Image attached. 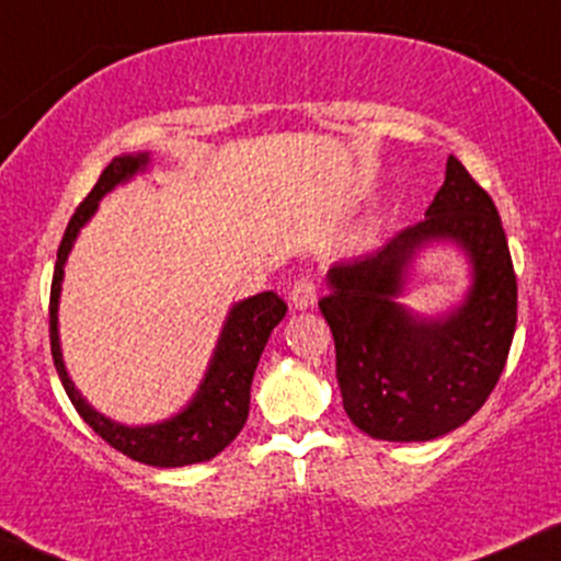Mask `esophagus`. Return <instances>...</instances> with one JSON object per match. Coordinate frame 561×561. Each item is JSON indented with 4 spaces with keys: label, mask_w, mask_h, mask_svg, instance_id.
Listing matches in <instances>:
<instances>
[{
    "label": "esophagus",
    "mask_w": 561,
    "mask_h": 561,
    "mask_svg": "<svg viewBox=\"0 0 561 561\" xmlns=\"http://www.w3.org/2000/svg\"><path fill=\"white\" fill-rule=\"evenodd\" d=\"M314 298H317V290H314V282L312 279H298L296 285H293L290 290V301L296 309H312L314 307Z\"/></svg>",
    "instance_id": "1"
}]
</instances>
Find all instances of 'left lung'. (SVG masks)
Masks as SVG:
<instances>
[{
  "mask_svg": "<svg viewBox=\"0 0 561 561\" xmlns=\"http://www.w3.org/2000/svg\"><path fill=\"white\" fill-rule=\"evenodd\" d=\"M432 240H454L473 263L468 298L437 321L394 301L411 257ZM328 287L320 312L336 344L344 412L369 437H443L467 423L500 382L516 333V271L494 201L456 157H448L426 219L380 252L333 265Z\"/></svg>",
  "mask_w": 561,
  "mask_h": 561,
  "instance_id": "8db88e82",
  "label": "left lung"
}]
</instances>
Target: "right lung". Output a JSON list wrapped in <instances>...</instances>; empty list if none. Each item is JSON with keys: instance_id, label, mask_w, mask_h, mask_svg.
Masks as SVG:
<instances>
[{"instance_id": "1", "label": "right lung", "mask_w": 561, "mask_h": 561, "mask_svg": "<svg viewBox=\"0 0 561 561\" xmlns=\"http://www.w3.org/2000/svg\"><path fill=\"white\" fill-rule=\"evenodd\" d=\"M149 165V154H122L100 173V181L94 190L89 192L87 201L76 208L70 225L65 230L59 252H56V268L54 282H50V355H54V366L59 371V380L70 396L72 407L78 415L94 428V434L105 439L111 448L118 454L129 456L133 461L149 463V467H186V463L208 461L217 454H222L239 432L244 428L249 415V388H252L254 369L263 355L265 342H268L271 331L279 325V320L287 312V304L282 301L276 293L265 290L257 296L247 298V301L236 304L230 309L228 320H225L222 333H219L217 350L208 364L206 377H203L201 388H197L195 399L179 412V415L168 417L162 423H151V426H124V423L111 421L103 412L94 410L81 393H78L72 380L67 377L65 360H61L59 347V293L61 279H65V263L70 254L72 241L78 239L83 225L92 219L98 211L100 201L113 190L116 184L133 179L135 173L146 171Z\"/></svg>"}]
</instances>
